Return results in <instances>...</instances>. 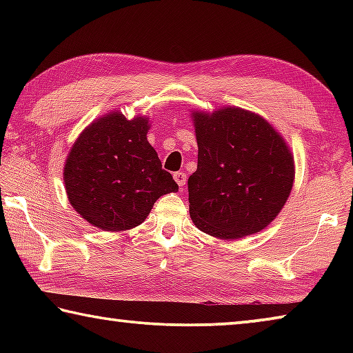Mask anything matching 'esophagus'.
Returning <instances> with one entry per match:
<instances>
[{
    "label": "esophagus",
    "mask_w": 353,
    "mask_h": 353,
    "mask_svg": "<svg viewBox=\"0 0 353 353\" xmlns=\"http://www.w3.org/2000/svg\"><path fill=\"white\" fill-rule=\"evenodd\" d=\"M174 181L177 182L179 187H183V185L187 183V172H183V171L174 172Z\"/></svg>",
    "instance_id": "34e87169"
}]
</instances>
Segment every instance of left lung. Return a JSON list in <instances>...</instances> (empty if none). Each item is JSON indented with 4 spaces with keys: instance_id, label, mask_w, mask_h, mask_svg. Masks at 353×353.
<instances>
[{
    "instance_id": "1",
    "label": "left lung",
    "mask_w": 353,
    "mask_h": 353,
    "mask_svg": "<svg viewBox=\"0 0 353 353\" xmlns=\"http://www.w3.org/2000/svg\"><path fill=\"white\" fill-rule=\"evenodd\" d=\"M198 170L188 179L190 216L208 235L235 240L271 223L294 181L288 146L259 115L225 107L194 113Z\"/></svg>"
}]
</instances>
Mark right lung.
Here are the masks:
<instances>
[{
	"instance_id": "obj_1",
	"label": "right lung",
	"mask_w": 353,
	"mask_h": 353,
	"mask_svg": "<svg viewBox=\"0 0 353 353\" xmlns=\"http://www.w3.org/2000/svg\"><path fill=\"white\" fill-rule=\"evenodd\" d=\"M148 118L110 113L93 123L71 148L63 179L70 204L101 230L141 224L160 196L179 185L149 145Z\"/></svg>"
}]
</instances>
